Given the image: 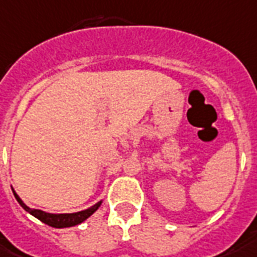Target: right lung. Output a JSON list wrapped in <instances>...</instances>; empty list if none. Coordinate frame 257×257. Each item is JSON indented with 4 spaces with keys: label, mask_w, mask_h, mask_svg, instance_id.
Wrapping results in <instances>:
<instances>
[{
    "label": "right lung",
    "mask_w": 257,
    "mask_h": 257,
    "mask_svg": "<svg viewBox=\"0 0 257 257\" xmlns=\"http://www.w3.org/2000/svg\"><path fill=\"white\" fill-rule=\"evenodd\" d=\"M13 194H15L16 200L19 201V204L23 206L24 209L27 210V212H29L32 216H35L36 218H39L40 221H43L44 224H47V225L49 226H53V228H68V226L77 225V224H80V222H83L84 220H87L93 212H96V209L101 204V202H97V204H95L93 206L88 208V209L81 210V212H77V213L52 214L47 213V212H43V210L28 208L27 205L21 201V198L16 194V192H13Z\"/></svg>",
    "instance_id": "add662e5"
}]
</instances>
